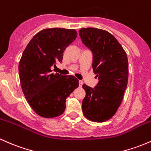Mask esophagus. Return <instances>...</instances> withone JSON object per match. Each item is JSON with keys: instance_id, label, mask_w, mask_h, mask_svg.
Listing matches in <instances>:
<instances>
[{"instance_id": "obj_1", "label": "esophagus", "mask_w": 151, "mask_h": 151, "mask_svg": "<svg viewBox=\"0 0 151 151\" xmlns=\"http://www.w3.org/2000/svg\"><path fill=\"white\" fill-rule=\"evenodd\" d=\"M83 84V81H79V87H81V88Z\"/></svg>"}]
</instances>
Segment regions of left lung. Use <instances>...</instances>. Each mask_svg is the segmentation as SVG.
<instances>
[{"label": "left lung", "mask_w": 151, "mask_h": 151, "mask_svg": "<svg viewBox=\"0 0 151 151\" xmlns=\"http://www.w3.org/2000/svg\"><path fill=\"white\" fill-rule=\"evenodd\" d=\"M78 32L82 42L92 52V68L99 79L94 88L83 85L86 96L82 111L89 120L102 122L114 116L122 101L128 80L127 54L106 31L83 28Z\"/></svg>", "instance_id": "obj_1"}]
</instances>
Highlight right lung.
<instances>
[{
	"mask_svg": "<svg viewBox=\"0 0 151 151\" xmlns=\"http://www.w3.org/2000/svg\"><path fill=\"white\" fill-rule=\"evenodd\" d=\"M77 37L75 29H45L34 36L19 64L21 86L27 101L40 116L52 118L65 109V100L78 87L73 76L53 73L51 68L62 63L63 52Z\"/></svg>",
	"mask_w": 151,
	"mask_h": 151,
	"instance_id": "right-lung-1",
	"label": "right lung"
}]
</instances>
